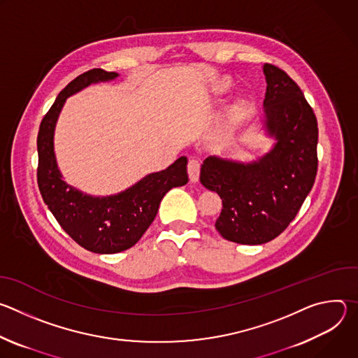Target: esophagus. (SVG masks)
<instances>
[{
  "mask_svg": "<svg viewBox=\"0 0 358 358\" xmlns=\"http://www.w3.org/2000/svg\"><path fill=\"white\" fill-rule=\"evenodd\" d=\"M187 169H188L189 181H191V182H196V181L199 180V169H201V166H199L198 160H194V159H191V160L188 162V166H187Z\"/></svg>",
  "mask_w": 358,
  "mask_h": 358,
  "instance_id": "34e87169",
  "label": "esophagus"
}]
</instances>
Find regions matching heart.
Segmentation results:
<instances>
[{
	"label": "heart",
	"mask_w": 358,
	"mask_h": 358,
	"mask_svg": "<svg viewBox=\"0 0 358 358\" xmlns=\"http://www.w3.org/2000/svg\"><path fill=\"white\" fill-rule=\"evenodd\" d=\"M217 89H218V92H221V93L228 92V90L231 89V80H228V79H222V80L218 83Z\"/></svg>",
	"instance_id": "b5f03b06"
}]
</instances>
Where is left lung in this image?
<instances>
[{"label":"left lung","mask_w":358,"mask_h":358,"mask_svg":"<svg viewBox=\"0 0 358 358\" xmlns=\"http://www.w3.org/2000/svg\"><path fill=\"white\" fill-rule=\"evenodd\" d=\"M265 129L273 147L252 163L208 157L201 184L217 191L222 211L215 228L222 238L261 245L275 239L294 220L317 173V120L297 83L265 64Z\"/></svg>","instance_id":"obj_1"}]
</instances>
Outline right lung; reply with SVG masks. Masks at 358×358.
Masks as SVG:
<instances>
[{
  "label": "right lung",
  "instance_id": "1",
  "mask_svg": "<svg viewBox=\"0 0 358 358\" xmlns=\"http://www.w3.org/2000/svg\"><path fill=\"white\" fill-rule=\"evenodd\" d=\"M116 72L90 69L73 79L57 97L38 131V187L43 202L62 229L94 253H117L136 245L155 221L159 206L171 188L188 182L187 157L163 171L151 173L123 192L92 196L62 180L54 151V131L65 100L83 87L117 78Z\"/></svg>",
  "mask_w": 358,
  "mask_h": 358
}]
</instances>
